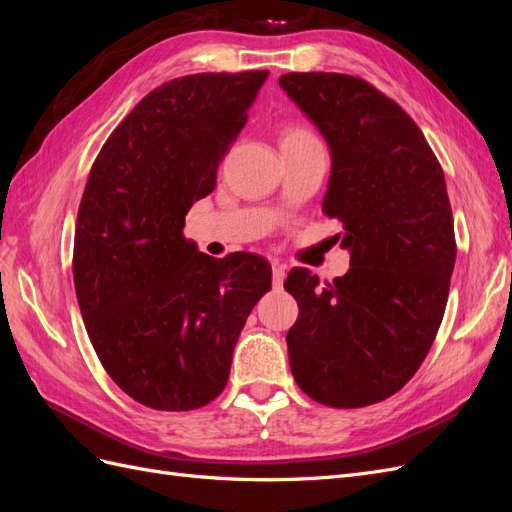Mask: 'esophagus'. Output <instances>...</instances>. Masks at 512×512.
I'll list each match as a JSON object with an SVG mask.
<instances>
[{"mask_svg": "<svg viewBox=\"0 0 512 512\" xmlns=\"http://www.w3.org/2000/svg\"><path fill=\"white\" fill-rule=\"evenodd\" d=\"M286 280V267L280 265V262H275L273 265V288H282Z\"/></svg>", "mask_w": 512, "mask_h": 512, "instance_id": "1", "label": "esophagus"}]
</instances>
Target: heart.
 <instances>
[{
	"instance_id": "obj_1",
	"label": "heart",
	"mask_w": 512,
	"mask_h": 512,
	"mask_svg": "<svg viewBox=\"0 0 512 512\" xmlns=\"http://www.w3.org/2000/svg\"><path fill=\"white\" fill-rule=\"evenodd\" d=\"M284 138H314V136L309 134V132H305V130H301V128H290V130L284 134Z\"/></svg>"
}]
</instances>
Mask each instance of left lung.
Returning <instances> with one entry per match:
<instances>
[{
	"mask_svg": "<svg viewBox=\"0 0 512 512\" xmlns=\"http://www.w3.org/2000/svg\"><path fill=\"white\" fill-rule=\"evenodd\" d=\"M280 87L331 149L322 211L350 252L331 284L288 273L290 371L320 404L363 408L416 374L440 329L457 256L444 173L412 117L367 81L290 72Z\"/></svg>",
	"mask_w": 512,
	"mask_h": 512,
	"instance_id": "left-lung-1",
	"label": "left lung"
}]
</instances>
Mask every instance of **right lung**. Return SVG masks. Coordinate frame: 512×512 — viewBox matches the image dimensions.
I'll use <instances>...</instances> for the list:
<instances>
[{"label":"right lung","instance_id":"1","mask_svg":"<svg viewBox=\"0 0 512 512\" xmlns=\"http://www.w3.org/2000/svg\"><path fill=\"white\" fill-rule=\"evenodd\" d=\"M267 76L207 72L160 85L91 166L74 235L76 299L108 376L153 410H194L224 391L243 324L271 290L265 258H211L183 237Z\"/></svg>","mask_w":512,"mask_h":512}]
</instances>
